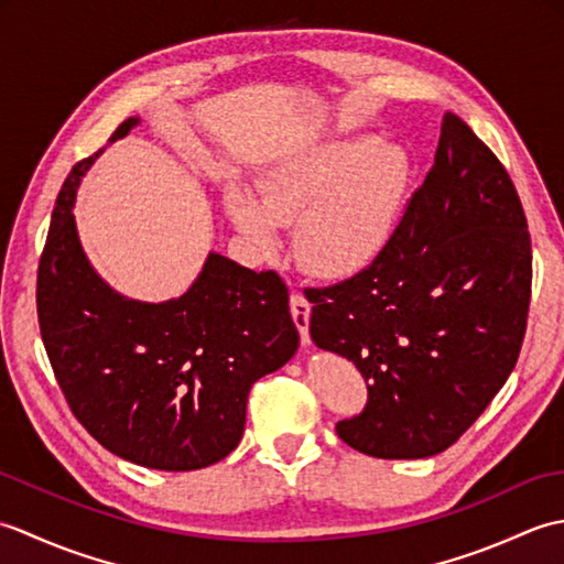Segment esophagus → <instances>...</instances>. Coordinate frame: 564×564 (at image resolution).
Masks as SVG:
<instances>
[{
  "instance_id": "1",
  "label": "esophagus",
  "mask_w": 564,
  "mask_h": 564,
  "mask_svg": "<svg viewBox=\"0 0 564 564\" xmlns=\"http://www.w3.org/2000/svg\"><path fill=\"white\" fill-rule=\"evenodd\" d=\"M291 315L303 344H310V303L303 295H291Z\"/></svg>"
}]
</instances>
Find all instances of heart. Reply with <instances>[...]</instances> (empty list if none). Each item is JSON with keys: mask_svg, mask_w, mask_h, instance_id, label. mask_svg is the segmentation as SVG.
<instances>
[{"mask_svg": "<svg viewBox=\"0 0 564 564\" xmlns=\"http://www.w3.org/2000/svg\"><path fill=\"white\" fill-rule=\"evenodd\" d=\"M412 174L400 142L344 135L271 164L259 178V198L232 186L225 203L237 230L263 254L279 245V223H295L297 263L317 279L344 281L390 247Z\"/></svg>", "mask_w": 564, "mask_h": 564, "instance_id": "b5f03b06", "label": "heart"}]
</instances>
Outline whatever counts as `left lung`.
I'll return each mask as SVG.
<instances>
[{"mask_svg":"<svg viewBox=\"0 0 564 564\" xmlns=\"http://www.w3.org/2000/svg\"><path fill=\"white\" fill-rule=\"evenodd\" d=\"M310 337L356 364L366 410L351 448L414 460L446 451L511 376L531 303V237L517 188L470 126L443 116L434 166L382 257L313 289Z\"/></svg>","mask_w":564,"mask_h":564,"instance_id":"8db88e82","label":"left lung"}]
</instances>
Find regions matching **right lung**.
Wrapping results in <instances>:
<instances>
[{
    "label": "right lung",
    "mask_w": 564,
    "mask_h": 564,
    "mask_svg": "<svg viewBox=\"0 0 564 564\" xmlns=\"http://www.w3.org/2000/svg\"><path fill=\"white\" fill-rule=\"evenodd\" d=\"M140 123L128 118L113 140ZM72 166L39 267V322L69 410L104 448L152 470H198L245 434L254 382L297 351L289 289L210 251L191 289L164 303L113 291L84 254L75 198L94 160Z\"/></svg>",
    "instance_id": "1"
}]
</instances>
